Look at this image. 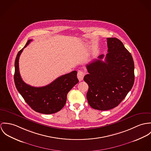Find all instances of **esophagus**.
<instances>
[{
  "label": "esophagus",
  "mask_w": 151,
  "mask_h": 151,
  "mask_svg": "<svg viewBox=\"0 0 151 151\" xmlns=\"http://www.w3.org/2000/svg\"><path fill=\"white\" fill-rule=\"evenodd\" d=\"M85 73L82 70H79L78 72V78L79 81H82L83 79Z\"/></svg>",
  "instance_id": "esophagus-1"
}]
</instances>
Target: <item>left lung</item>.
Returning <instances> with one entry per match:
<instances>
[{
	"label": "left lung",
	"mask_w": 151,
	"mask_h": 151,
	"mask_svg": "<svg viewBox=\"0 0 151 151\" xmlns=\"http://www.w3.org/2000/svg\"><path fill=\"white\" fill-rule=\"evenodd\" d=\"M108 53L105 61L101 54L86 68L84 81L88 85L87 99L95 109L115 108L126 97L134 82V64L130 52L116 37L107 38Z\"/></svg>",
	"instance_id": "left-lung-1"
}]
</instances>
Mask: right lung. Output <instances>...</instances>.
Returning <instances> with one entry per match:
<instances>
[{
  "label": "right lung",
  "instance_id": "right-lung-1",
  "mask_svg": "<svg viewBox=\"0 0 151 151\" xmlns=\"http://www.w3.org/2000/svg\"><path fill=\"white\" fill-rule=\"evenodd\" d=\"M32 40H28L24 47L17 54L14 64L15 85L24 100L35 111L43 114H54L64 106L68 93L79 82L77 71L73 70L62 75L50 84L43 87H36L25 83L19 74L18 61L23 49Z\"/></svg>",
  "mask_w": 151,
  "mask_h": 151
}]
</instances>
